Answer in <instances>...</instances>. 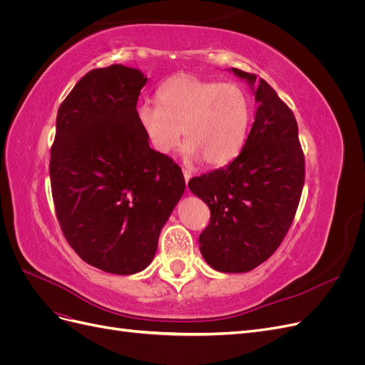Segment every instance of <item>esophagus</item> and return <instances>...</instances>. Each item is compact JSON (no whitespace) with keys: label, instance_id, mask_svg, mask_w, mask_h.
Instances as JSON below:
<instances>
[{"label":"esophagus","instance_id":"esophagus-1","mask_svg":"<svg viewBox=\"0 0 365 365\" xmlns=\"http://www.w3.org/2000/svg\"><path fill=\"white\" fill-rule=\"evenodd\" d=\"M182 175H184V180H185V184H187L192 178V172L189 169H182Z\"/></svg>","mask_w":365,"mask_h":365}]
</instances>
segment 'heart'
Segmentation results:
<instances>
[{"mask_svg":"<svg viewBox=\"0 0 365 365\" xmlns=\"http://www.w3.org/2000/svg\"><path fill=\"white\" fill-rule=\"evenodd\" d=\"M158 106L140 105L137 121L160 153L181 143L185 153L208 165H224L239 155L252 121V103L239 85L178 74L161 83Z\"/></svg>","mask_w":365,"mask_h":365,"instance_id":"heart-1","label":"heart"}]
</instances>
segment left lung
<instances>
[{
  "instance_id": "left-lung-1",
  "label": "left lung",
  "mask_w": 365,
  "mask_h": 365,
  "mask_svg": "<svg viewBox=\"0 0 365 365\" xmlns=\"http://www.w3.org/2000/svg\"><path fill=\"white\" fill-rule=\"evenodd\" d=\"M247 81L257 109L239 155L225 168L189 181L208 205L200 236L204 260L220 272H248L279 248L292 224L304 184V157L291 109L256 74L231 68Z\"/></svg>"
}]
</instances>
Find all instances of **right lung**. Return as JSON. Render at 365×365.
Instances as JSON below:
<instances>
[{"mask_svg": "<svg viewBox=\"0 0 365 365\" xmlns=\"http://www.w3.org/2000/svg\"><path fill=\"white\" fill-rule=\"evenodd\" d=\"M148 77L111 65L86 73L62 102L50 180L62 233L105 272L148 268L185 189L178 164L150 149L137 121Z\"/></svg>", "mask_w": 365, "mask_h": 365, "instance_id": "1", "label": "right lung"}]
</instances>
